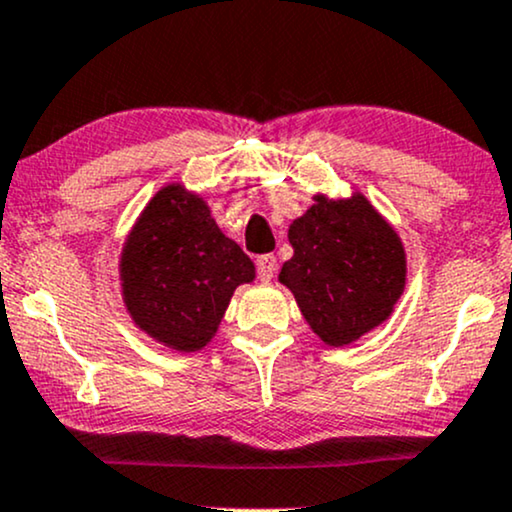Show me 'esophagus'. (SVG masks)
I'll return each instance as SVG.
<instances>
[{
	"mask_svg": "<svg viewBox=\"0 0 512 512\" xmlns=\"http://www.w3.org/2000/svg\"><path fill=\"white\" fill-rule=\"evenodd\" d=\"M275 270H278V258L273 254H263L256 258V273L261 282H270L275 278Z\"/></svg>",
	"mask_w": 512,
	"mask_h": 512,
	"instance_id": "esophagus-1",
	"label": "esophagus"
}]
</instances>
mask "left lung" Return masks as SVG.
<instances>
[{
    "mask_svg": "<svg viewBox=\"0 0 512 512\" xmlns=\"http://www.w3.org/2000/svg\"><path fill=\"white\" fill-rule=\"evenodd\" d=\"M294 254L280 282L294 294L311 330L330 347L357 342L386 323L405 292L400 234L359 191L314 196L287 232Z\"/></svg>",
    "mask_w": 512,
    "mask_h": 512,
    "instance_id": "obj_1",
    "label": "left lung"
}]
</instances>
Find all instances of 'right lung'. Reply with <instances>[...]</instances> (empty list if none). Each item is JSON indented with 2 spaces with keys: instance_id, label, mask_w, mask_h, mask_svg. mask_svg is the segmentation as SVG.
<instances>
[{
  "instance_id": "add662e5",
  "label": "right lung",
  "mask_w": 512,
  "mask_h": 512,
  "mask_svg": "<svg viewBox=\"0 0 512 512\" xmlns=\"http://www.w3.org/2000/svg\"><path fill=\"white\" fill-rule=\"evenodd\" d=\"M254 261L225 237L208 203L167 184L126 234L119 258L122 299L148 338L198 352L218 333L234 290L254 282Z\"/></svg>"
}]
</instances>
